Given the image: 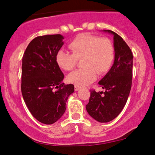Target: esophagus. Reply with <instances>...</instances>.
<instances>
[{
	"mask_svg": "<svg viewBox=\"0 0 155 155\" xmlns=\"http://www.w3.org/2000/svg\"><path fill=\"white\" fill-rule=\"evenodd\" d=\"M80 87H78V86H77V85L75 86V91H78V90H80Z\"/></svg>",
	"mask_w": 155,
	"mask_h": 155,
	"instance_id": "obj_1",
	"label": "esophagus"
}]
</instances>
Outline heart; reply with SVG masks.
<instances>
[{
    "label": "heart",
    "instance_id": "b5f03b06",
    "mask_svg": "<svg viewBox=\"0 0 155 155\" xmlns=\"http://www.w3.org/2000/svg\"><path fill=\"white\" fill-rule=\"evenodd\" d=\"M73 54L60 50L57 52L56 61L59 67L65 71H71L82 58L83 68L76 70L68 76V80L78 87H84L94 81L97 72L104 73L113 64L115 50L112 42L107 38H100L89 34H81L69 44Z\"/></svg>",
    "mask_w": 155,
    "mask_h": 155
}]
</instances>
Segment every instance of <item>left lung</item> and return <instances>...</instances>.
Instances as JSON below:
<instances>
[{
    "instance_id": "left-lung-1",
    "label": "left lung",
    "mask_w": 155,
    "mask_h": 155,
    "mask_svg": "<svg viewBox=\"0 0 155 155\" xmlns=\"http://www.w3.org/2000/svg\"><path fill=\"white\" fill-rule=\"evenodd\" d=\"M114 36V62L109 71L99 82L105 92L90 90L87 113L97 121L107 123L114 120L126 105L132 85L133 54L119 35L104 29Z\"/></svg>"
}]
</instances>
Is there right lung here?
I'll list each match as a JSON object with an SVG mask.
<instances>
[{"instance_id":"obj_1","label":"right lung","mask_w":155,"mask_h":155,"mask_svg":"<svg viewBox=\"0 0 155 155\" xmlns=\"http://www.w3.org/2000/svg\"><path fill=\"white\" fill-rule=\"evenodd\" d=\"M61 35H44L31 40L22 57L21 90L31 115L44 124L60 119L68 98L75 89L63 82L64 75L56 61L64 44Z\"/></svg>"}]
</instances>
